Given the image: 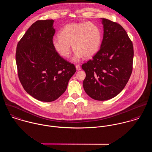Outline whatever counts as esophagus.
<instances>
[{
  "mask_svg": "<svg viewBox=\"0 0 152 152\" xmlns=\"http://www.w3.org/2000/svg\"><path fill=\"white\" fill-rule=\"evenodd\" d=\"M75 67H76L77 70H78V71H80V70H81V69L80 65H79V64H77V65H75Z\"/></svg>",
  "mask_w": 152,
  "mask_h": 152,
  "instance_id": "obj_1",
  "label": "esophagus"
}]
</instances>
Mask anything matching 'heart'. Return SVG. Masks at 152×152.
<instances>
[{
	"label": "heart",
	"instance_id": "heart-1",
	"mask_svg": "<svg viewBox=\"0 0 152 152\" xmlns=\"http://www.w3.org/2000/svg\"><path fill=\"white\" fill-rule=\"evenodd\" d=\"M54 38L52 44L62 57L68 58L72 50L75 51L72 60L77 62L84 57L91 58L99 51L102 40L99 27L91 22L71 23L66 24Z\"/></svg>",
	"mask_w": 152,
	"mask_h": 152
}]
</instances>
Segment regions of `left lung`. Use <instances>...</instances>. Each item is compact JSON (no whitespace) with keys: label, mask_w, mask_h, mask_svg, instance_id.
<instances>
[{"label":"left lung","mask_w":152,"mask_h":152,"mask_svg":"<svg viewBox=\"0 0 152 152\" xmlns=\"http://www.w3.org/2000/svg\"><path fill=\"white\" fill-rule=\"evenodd\" d=\"M104 36L98 53L82 65L86 77L84 89L91 98L106 101L118 95L130 78L133 60V44L119 24L102 18Z\"/></svg>","instance_id":"1"}]
</instances>
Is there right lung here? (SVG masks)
Masks as SVG:
<instances>
[{"instance_id": "1", "label": "right lung", "mask_w": 152, "mask_h": 152, "mask_svg": "<svg viewBox=\"0 0 152 152\" xmlns=\"http://www.w3.org/2000/svg\"><path fill=\"white\" fill-rule=\"evenodd\" d=\"M53 20H37L27 30L17 45L16 61L19 80L35 99L52 102L67 88L76 68L54 49Z\"/></svg>"}]
</instances>
